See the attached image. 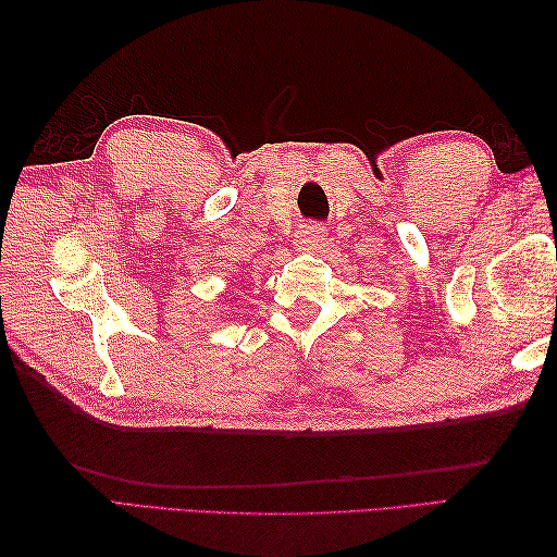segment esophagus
Listing matches in <instances>:
<instances>
[{"mask_svg":"<svg viewBox=\"0 0 557 557\" xmlns=\"http://www.w3.org/2000/svg\"><path fill=\"white\" fill-rule=\"evenodd\" d=\"M297 242L301 248H321L325 242V227L318 222L301 224L297 232Z\"/></svg>","mask_w":557,"mask_h":557,"instance_id":"34e87169","label":"esophagus"}]
</instances>
